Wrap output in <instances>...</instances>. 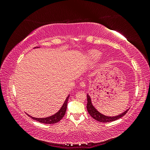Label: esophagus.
Returning <instances> with one entry per match:
<instances>
[{"instance_id":"obj_1","label":"esophagus","mask_w":150,"mask_h":150,"mask_svg":"<svg viewBox=\"0 0 150 150\" xmlns=\"http://www.w3.org/2000/svg\"><path fill=\"white\" fill-rule=\"evenodd\" d=\"M79 85L81 88H85L86 87V84L84 82V81H81V82L79 83Z\"/></svg>"}]
</instances>
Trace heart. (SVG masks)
Wrapping results in <instances>:
<instances>
[{
	"label": "heart",
	"instance_id": "obj_1",
	"mask_svg": "<svg viewBox=\"0 0 150 150\" xmlns=\"http://www.w3.org/2000/svg\"><path fill=\"white\" fill-rule=\"evenodd\" d=\"M101 52L97 50H92L88 54V59L91 62L96 61L101 57Z\"/></svg>",
	"mask_w": 150,
	"mask_h": 150
}]
</instances>
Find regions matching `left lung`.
Listing matches in <instances>:
<instances>
[{"instance_id":"obj_1","label":"left lung","mask_w":150,"mask_h":150,"mask_svg":"<svg viewBox=\"0 0 150 150\" xmlns=\"http://www.w3.org/2000/svg\"><path fill=\"white\" fill-rule=\"evenodd\" d=\"M87 99H88L87 110L89 112V114L93 117V118L99 122H107L116 121L117 120L120 119V117L125 116L126 114V112L129 110V109H128V110H126L124 112H122L121 114L116 116H107L101 114V112H99L98 111H97L96 109L94 107L91 102V97L89 96L88 94H87Z\"/></svg>"}]
</instances>
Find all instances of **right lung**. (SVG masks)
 Wrapping results in <instances>:
<instances>
[{"mask_svg": "<svg viewBox=\"0 0 150 150\" xmlns=\"http://www.w3.org/2000/svg\"><path fill=\"white\" fill-rule=\"evenodd\" d=\"M39 47H34V48H38ZM69 95L67 97L66 99V100L63 104V105L62 106L61 108L57 112H56V114H54V115H52L49 117H44V118H38V117H34L31 116L29 115H28L29 117H30L32 119H33L35 121H39L41 123H45V124H54L56 123V122L59 121L63 117H64L66 111V109H67V101H68V99H69Z\"/></svg>", "mask_w": 150, "mask_h": 150, "instance_id": "obj_1", "label": "right lung"}]
</instances>
